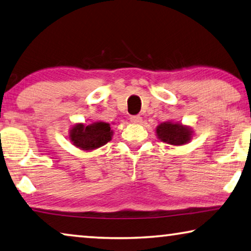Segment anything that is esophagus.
<instances>
[{
  "label": "esophagus",
  "mask_w": 251,
  "mask_h": 251,
  "mask_svg": "<svg viewBox=\"0 0 251 251\" xmlns=\"http://www.w3.org/2000/svg\"><path fill=\"white\" fill-rule=\"evenodd\" d=\"M130 122L134 123V124H141L142 123V117L138 115L135 116H130Z\"/></svg>",
  "instance_id": "obj_1"
}]
</instances>
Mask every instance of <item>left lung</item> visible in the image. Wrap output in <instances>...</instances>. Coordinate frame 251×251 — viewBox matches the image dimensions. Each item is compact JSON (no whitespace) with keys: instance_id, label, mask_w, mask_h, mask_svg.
Returning a JSON list of instances; mask_svg holds the SVG:
<instances>
[{"instance_id":"8db88e82","label":"left lung","mask_w":251,"mask_h":251,"mask_svg":"<svg viewBox=\"0 0 251 251\" xmlns=\"http://www.w3.org/2000/svg\"><path fill=\"white\" fill-rule=\"evenodd\" d=\"M156 135L159 140L167 144L182 145L190 141L193 130L188 126H184L179 123H161L156 127Z\"/></svg>"}]
</instances>
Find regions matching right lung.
I'll return each mask as SVG.
<instances>
[{
    "instance_id": "add662e5",
    "label": "right lung",
    "mask_w": 251,
    "mask_h": 251,
    "mask_svg": "<svg viewBox=\"0 0 251 251\" xmlns=\"http://www.w3.org/2000/svg\"><path fill=\"white\" fill-rule=\"evenodd\" d=\"M113 130L108 123L97 122L90 125L76 124L70 130V140L76 148L91 151L102 147L111 140Z\"/></svg>"
}]
</instances>
